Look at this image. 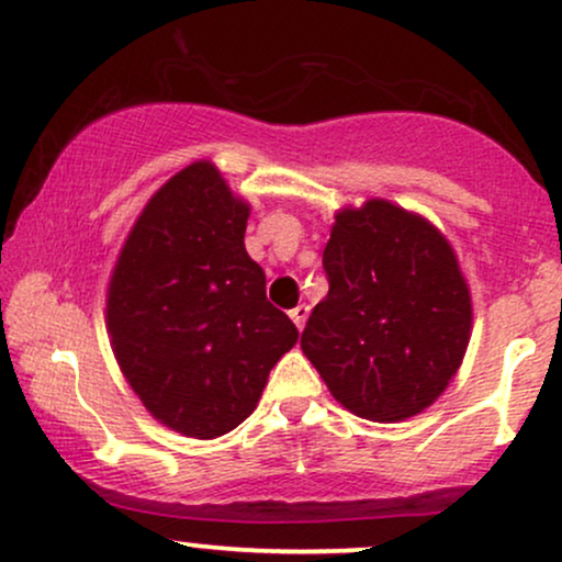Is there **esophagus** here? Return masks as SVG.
<instances>
[{
  "mask_svg": "<svg viewBox=\"0 0 562 562\" xmlns=\"http://www.w3.org/2000/svg\"><path fill=\"white\" fill-rule=\"evenodd\" d=\"M290 319L295 322V327L303 329V324H306V319H308V306H306V303H301V306H295L293 311H290Z\"/></svg>",
  "mask_w": 562,
  "mask_h": 562,
  "instance_id": "esophagus-1",
  "label": "esophagus"
}]
</instances>
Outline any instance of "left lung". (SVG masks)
<instances>
[{
	"label": "left lung",
	"mask_w": 562,
	"mask_h": 562,
	"mask_svg": "<svg viewBox=\"0 0 562 562\" xmlns=\"http://www.w3.org/2000/svg\"><path fill=\"white\" fill-rule=\"evenodd\" d=\"M322 263L329 293L311 311L303 353L356 416L422 414L469 346L471 295L450 243L422 216L371 199L337 214Z\"/></svg>",
	"instance_id": "8db88e82"
}]
</instances>
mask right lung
Here are the masks:
<instances>
[{
	"instance_id": "obj_1",
	"label": "right lung",
	"mask_w": 562,
	"mask_h": 562,
	"mask_svg": "<svg viewBox=\"0 0 562 562\" xmlns=\"http://www.w3.org/2000/svg\"><path fill=\"white\" fill-rule=\"evenodd\" d=\"M246 220L220 172L195 161L148 201L110 282L106 327L125 380L154 418L195 439L246 422L299 340L246 254Z\"/></svg>"
}]
</instances>
